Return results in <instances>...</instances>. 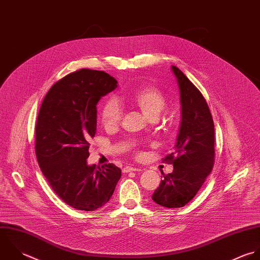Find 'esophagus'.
<instances>
[{"label": "esophagus", "instance_id": "34e87169", "mask_svg": "<svg viewBox=\"0 0 260 260\" xmlns=\"http://www.w3.org/2000/svg\"><path fill=\"white\" fill-rule=\"evenodd\" d=\"M142 170L139 169V168H133V167H126L123 169V173H130V172H141Z\"/></svg>", "mask_w": 260, "mask_h": 260}]
</instances>
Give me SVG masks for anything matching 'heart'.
Masks as SVG:
<instances>
[{"instance_id": "heart-1", "label": "heart", "mask_w": 260, "mask_h": 260, "mask_svg": "<svg viewBox=\"0 0 260 260\" xmlns=\"http://www.w3.org/2000/svg\"><path fill=\"white\" fill-rule=\"evenodd\" d=\"M132 103L148 119H156L167 106V99L164 92L155 87H143L139 88L131 98ZM123 117V112L119 104L110 99L105 102L101 109V122L107 129L119 125Z\"/></svg>"}]
</instances>
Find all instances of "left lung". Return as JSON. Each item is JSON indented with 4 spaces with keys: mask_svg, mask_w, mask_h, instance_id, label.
I'll use <instances>...</instances> for the list:
<instances>
[{
    "mask_svg": "<svg viewBox=\"0 0 260 260\" xmlns=\"http://www.w3.org/2000/svg\"><path fill=\"white\" fill-rule=\"evenodd\" d=\"M180 94V125L173 151L166 157L173 173L164 174L152 200L166 208L185 206L197 194L214 167L215 129L201 91L176 67H172Z\"/></svg>",
    "mask_w": 260,
    "mask_h": 260,
    "instance_id": "left-lung-1",
    "label": "left lung"
}]
</instances>
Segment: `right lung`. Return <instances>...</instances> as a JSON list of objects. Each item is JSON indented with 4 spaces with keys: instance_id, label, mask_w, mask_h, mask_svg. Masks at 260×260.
Segmentation results:
<instances>
[{
    "instance_id": "right-lung-1",
    "label": "right lung",
    "mask_w": 260,
    "mask_h": 260,
    "mask_svg": "<svg viewBox=\"0 0 260 260\" xmlns=\"http://www.w3.org/2000/svg\"><path fill=\"white\" fill-rule=\"evenodd\" d=\"M118 82L105 72L70 74L46 93L36 123L35 151L54 192L71 207L94 211L109 202L121 170L88 166L89 140L96 131V105Z\"/></svg>"
}]
</instances>
